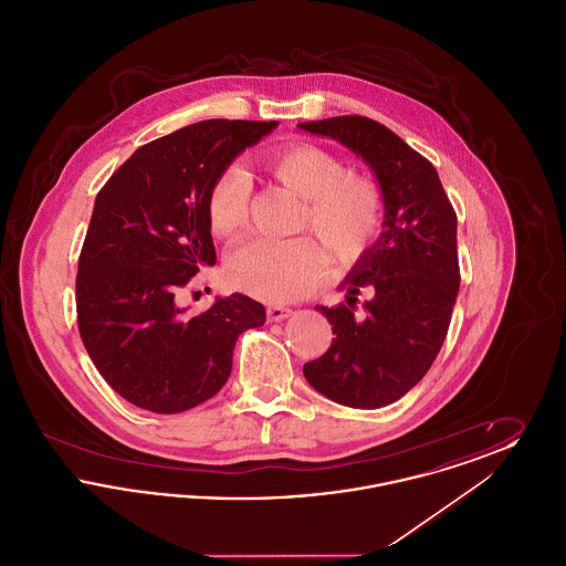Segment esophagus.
I'll return each instance as SVG.
<instances>
[{
    "label": "esophagus",
    "mask_w": 566,
    "mask_h": 566,
    "mask_svg": "<svg viewBox=\"0 0 566 566\" xmlns=\"http://www.w3.org/2000/svg\"><path fill=\"white\" fill-rule=\"evenodd\" d=\"M291 314H293V310H291V307H284V305H270V307H268V321H270V323H280V321L289 318Z\"/></svg>",
    "instance_id": "esophagus-1"
}]
</instances>
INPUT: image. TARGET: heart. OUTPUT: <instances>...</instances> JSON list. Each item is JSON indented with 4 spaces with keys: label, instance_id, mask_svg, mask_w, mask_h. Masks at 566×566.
Masks as SVG:
<instances>
[{
    "label": "heart",
    "instance_id": "obj_1",
    "mask_svg": "<svg viewBox=\"0 0 566 566\" xmlns=\"http://www.w3.org/2000/svg\"><path fill=\"white\" fill-rule=\"evenodd\" d=\"M265 167L286 189L303 199L298 229L323 243L335 263L356 261L374 242L381 220V197L376 185L331 153L310 144L284 146L268 153ZM250 185L242 169L218 174L206 197L208 227L216 238H233L248 218ZM324 252L318 243L298 240H250L233 248L224 261V280L245 295L284 303L314 291L324 275Z\"/></svg>",
    "mask_w": 566,
    "mask_h": 566
}]
</instances>
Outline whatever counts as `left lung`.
<instances>
[{
  "instance_id": "obj_1",
  "label": "left lung",
  "mask_w": 566,
  "mask_h": 566,
  "mask_svg": "<svg viewBox=\"0 0 566 566\" xmlns=\"http://www.w3.org/2000/svg\"><path fill=\"white\" fill-rule=\"evenodd\" d=\"M296 127L367 163L384 203L379 238L339 284L346 303L316 307L335 337L303 376L335 403H395L431 369L450 326L460 286L457 212L432 163L376 120L335 116ZM363 287L370 298L358 317L350 305Z\"/></svg>"
}]
</instances>
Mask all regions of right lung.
I'll list each match as a JSON object with an SVG mask.
<instances>
[{
  "label": "right lung",
  "instance_id": "1",
  "mask_svg": "<svg viewBox=\"0 0 566 566\" xmlns=\"http://www.w3.org/2000/svg\"><path fill=\"white\" fill-rule=\"evenodd\" d=\"M280 123L212 118L159 137L99 190L76 277L82 344L129 403L180 413L212 399L233 367L240 333L265 324V307L216 296L189 316L178 293L216 263L206 197L218 174Z\"/></svg>",
  "mask_w": 566,
  "mask_h": 566
}]
</instances>
